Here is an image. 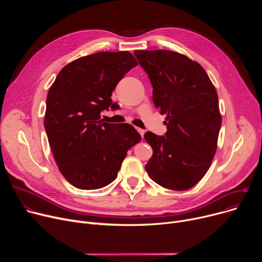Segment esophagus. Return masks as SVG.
I'll list each match as a JSON object with an SVG mask.
<instances>
[{"instance_id":"1","label":"esophagus","mask_w":262,"mask_h":262,"mask_svg":"<svg viewBox=\"0 0 262 262\" xmlns=\"http://www.w3.org/2000/svg\"><path fill=\"white\" fill-rule=\"evenodd\" d=\"M137 130H138V133L141 135V137L143 138V136H144V133H145V130L144 129H142V128H137Z\"/></svg>"}]
</instances>
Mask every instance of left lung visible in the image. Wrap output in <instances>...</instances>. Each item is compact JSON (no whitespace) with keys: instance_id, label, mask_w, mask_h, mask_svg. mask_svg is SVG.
I'll return each mask as SVG.
<instances>
[{"instance_id":"obj_1","label":"left lung","mask_w":262,"mask_h":262,"mask_svg":"<svg viewBox=\"0 0 262 262\" xmlns=\"http://www.w3.org/2000/svg\"><path fill=\"white\" fill-rule=\"evenodd\" d=\"M134 54L152 84L155 107L167 116L166 135L144 134L153 148L145 170L163 188L188 190L208 171L216 150L222 118L215 88L203 67L183 54Z\"/></svg>"}]
</instances>
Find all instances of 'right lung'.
<instances>
[{
	"label": "right lung",
	"instance_id": "obj_1",
	"mask_svg": "<svg viewBox=\"0 0 262 262\" xmlns=\"http://www.w3.org/2000/svg\"><path fill=\"white\" fill-rule=\"evenodd\" d=\"M137 64L126 51L95 53L63 67L51 86L45 128L59 171L72 186L109 185L127 150L141 140L130 124L101 120L118 82Z\"/></svg>",
	"mask_w": 262,
	"mask_h": 262
}]
</instances>
